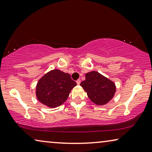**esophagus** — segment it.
Here are the masks:
<instances>
[{
	"label": "esophagus",
	"mask_w": 152,
	"mask_h": 152,
	"mask_svg": "<svg viewBox=\"0 0 152 152\" xmlns=\"http://www.w3.org/2000/svg\"><path fill=\"white\" fill-rule=\"evenodd\" d=\"M77 85H80V83H81V80H77Z\"/></svg>",
	"instance_id": "1"
}]
</instances>
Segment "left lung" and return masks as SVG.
Masks as SVG:
<instances>
[{"label":"left lung","instance_id":"1","mask_svg":"<svg viewBox=\"0 0 152 152\" xmlns=\"http://www.w3.org/2000/svg\"><path fill=\"white\" fill-rule=\"evenodd\" d=\"M80 85L90 99L98 105L108 103L116 92L115 83L96 71L86 74V80Z\"/></svg>","mask_w":152,"mask_h":152}]
</instances>
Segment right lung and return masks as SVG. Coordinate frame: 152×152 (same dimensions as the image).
Here are the masks:
<instances>
[{"instance_id":"right-lung-1","label":"right lung","mask_w":152,"mask_h":152,"mask_svg":"<svg viewBox=\"0 0 152 152\" xmlns=\"http://www.w3.org/2000/svg\"><path fill=\"white\" fill-rule=\"evenodd\" d=\"M76 85L70 74L58 69L52 70L42 77L37 83V99L49 107H58L66 101Z\"/></svg>"}]
</instances>
